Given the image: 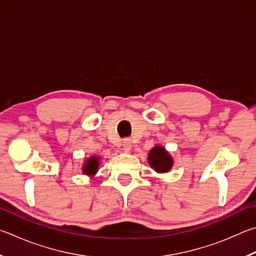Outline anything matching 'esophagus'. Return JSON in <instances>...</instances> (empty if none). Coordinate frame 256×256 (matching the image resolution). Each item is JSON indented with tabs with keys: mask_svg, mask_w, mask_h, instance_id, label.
<instances>
[{
	"mask_svg": "<svg viewBox=\"0 0 256 256\" xmlns=\"http://www.w3.org/2000/svg\"><path fill=\"white\" fill-rule=\"evenodd\" d=\"M123 150H124V152H130L131 151V148H132V143H131V140H130V138H125V140L123 141Z\"/></svg>",
	"mask_w": 256,
	"mask_h": 256,
	"instance_id": "obj_1",
	"label": "esophagus"
}]
</instances>
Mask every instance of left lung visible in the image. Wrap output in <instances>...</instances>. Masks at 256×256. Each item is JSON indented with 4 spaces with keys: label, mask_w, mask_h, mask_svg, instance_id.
<instances>
[{
    "label": "left lung",
    "mask_w": 256,
    "mask_h": 256,
    "mask_svg": "<svg viewBox=\"0 0 256 256\" xmlns=\"http://www.w3.org/2000/svg\"><path fill=\"white\" fill-rule=\"evenodd\" d=\"M148 161L151 168L159 174H166L172 168L174 159L164 146H156L148 152Z\"/></svg>",
    "instance_id": "1"
}]
</instances>
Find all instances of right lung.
<instances>
[{"label":"right lung","mask_w":256,"mask_h":256,"mask_svg":"<svg viewBox=\"0 0 256 256\" xmlns=\"http://www.w3.org/2000/svg\"><path fill=\"white\" fill-rule=\"evenodd\" d=\"M98 166H100V158L97 156H92L90 158H88L85 164H84L82 172L87 176H92L97 172V171H98Z\"/></svg>","instance_id":"right-lung-1"}]
</instances>
